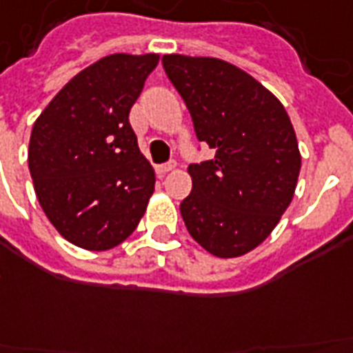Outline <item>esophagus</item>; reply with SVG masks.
<instances>
[{
  "label": "esophagus",
  "mask_w": 353,
  "mask_h": 353,
  "mask_svg": "<svg viewBox=\"0 0 353 353\" xmlns=\"http://www.w3.org/2000/svg\"><path fill=\"white\" fill-rule=\"evenodd\" d=\"M174 168H176V161H168V163L159 164V166H157V174L164 176V174H168V172H172Z\"/></svg>",
  "instance_id": "obj_1"
}]
</instances>
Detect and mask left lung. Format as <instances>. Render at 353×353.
<instances>
[{"label": "left lung", "mask_w": 353, "mask_h": 353, "mask_svg": "<svg viewBox=\"0 0 353 353\" xmlns=\"http://www.w3.org/2000/svg\"><path fill=\"white\" fill-rule=\"evenodd\" d=\"M194 132L215 157L190 163L192 190L179 211L194 241L219 258L249 252L270 236L294 198L301 155L284 106L223 59L163 57Z\"/></svg>", "instance_id": "8db88e82"}]
</instances>
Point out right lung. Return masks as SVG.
<instances>
[{
  "label": "right lung",
  "instance_id": "add662e5",
  "mask_svg": "<svg viewBox=\"0 0 353 353\" xmlns=\"http://www.w3.org/2000/svg\"><path fill=\"white\" fill-rule=\"evenodd\" d=\"M159 63L157 54H112L78 72L37 117L30 174L61 236L108 250L134 232L155 189L129 112Z\"/></svg>",
  "mask_w": 353,
  "mask_h": 353
}]
</instances>
